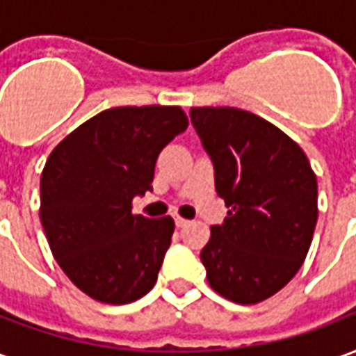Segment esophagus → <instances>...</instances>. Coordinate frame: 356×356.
Here are the masks:
<instances>
[{
  "mask_svg": "<svg viewBox=\"0 0 356 356\" xmlns=\"http://www.w3.org/2000/svg\"><path fill=\"white\" fill-rule=\"evenodd\" d=\"M175 225H177V227H185V225H188V221L183 219V217H175Z\"/></svg>",
  "mask_w": 356,
  "mask_h": 356,
  "instance_id": "esophagus-1",
  "label": "esophagus"
}]
</instances>
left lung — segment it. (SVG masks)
Masks as SVG:
<instances>
[{"instance_id": "8db88e82", "label": "left lung", "mask_w": 356, "mask_h": 356, "mask_svg": "<svg viewBox=\"0 0 356 356\" xmlns=\"http://www.w3.org/2000/svg\"><path fill=\"white\" fill-rule=\"evenodd\" d=\"M191 122L229 208L200 254L208 282L219 296L254 305L282 290L305 261L318 217L316 175L298 143L252 112L191 108Z\"/></svg>"}]
</instances>
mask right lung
Wrapping results in <instances>:
<instances>
[{"instance_id":"obj_1","label":"right lung","mask_w":356,"mask_h":356,"mask_svg":"<svg viewBox=\"0 0 356 356\" xmlns=\"http://www.w3.org/2000/svg\"><path fill=\"white\" fill-rule=\"evenodd\" d=\"M188 127L179 106L102 110L51 152L40 183V219L55 259L83 293L124 305L152 290L171 244L170 216H133L152 191L162 148Z\"/></svg>"}]
</instances>
